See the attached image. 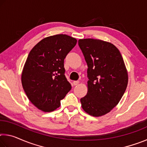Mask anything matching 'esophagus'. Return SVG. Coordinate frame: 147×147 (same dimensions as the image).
Listing matches in <instances>:
<instances>
[{
    "mask_svg": "<svg viewBox=\"0 0 147 147\" xmlns=\"http://www.w3.org/2000/svg\"><path fill=\"white\" fill-rule=\"evenodd\" d=\"M78 84H79V81H74L73 82L74 86H77Z\"/></svg>",
    "mask_w": 147,
    "mask_h": 147,
    "instance_id": "obj_1",
    "label": "esophagus"
}]
</instances>
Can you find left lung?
Returning <instances> with one entry per match:
<instances>
[{"mask_svg":"<svg viewBox=\"0 0 147 147\" xmlns=\"http://www.w3.org/2000/svg\"><path fill=\"white\" fill-rule=\"evenodd\" d=\"M78 45L88 67V90L80 99L82 107L90 115H104L117 105L127 87L123 58L115 45L100 39H79Z\"/></svg>","mask_w":147,"mask_h":147,"instance_id":"left-lung-1","label":"left lung"}]
</instances>
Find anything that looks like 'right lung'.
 I'll use <instances>...</instances> for the list:
<instances>
[{"label": "right lung", "instance_id": "add662e5", "mask_svg": "<svg viewBox=\"0 0 147 147\" xmlns=\"http://www.w3.org/2000/svg\"><path fill=\"white\" fill-rule=\"evenodd\" d=\"M77 40L65 34L47 37L36 45L28 56L21 82L30 101L39 109L51 112L71 89L65 76L64 59Z\"/></svg>", "mask_w": 147, "mask_h": 147}]
</instances>
